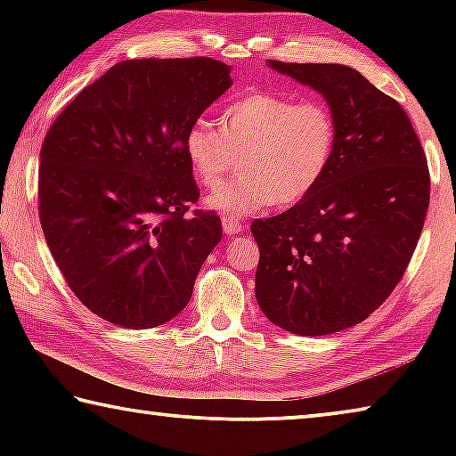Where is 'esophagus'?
Wrapping results in <instances>:
<instances>
[{"label": "esophagus", "mask_w": 456, "mask_h": 456, "mask_svg": "<svg viewBox=\"0 0 456 456\" xmlns=\"http://www.w3.org/2000/svg\"><path fill=\"white\" fill-rule=\"evenodd\" d=\"M223 231H225L227 235H235V233H241L243 225H241V223H239L237 219L223 217Z\"/></svg>", "instance_id": "34e87169"}]
</instances>
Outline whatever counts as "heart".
<instances>
[{
  "mask_svg": "<svg viewBox=\"0 0 456 456\" xmlns=\"http://www.w3.org/2000/svg\"><path fill=\"white\" fill-rule=\"evenodd\" d=\"M219 127L199 118L183 149L195 179L213 187L243 152L241 176L205 197L207 209L239 219L272 203L293 205L318 187L334 159L336 120L320 100L253 92L221 112Z\"/></svg>",
  "mask_w": 456,
  "mask_h": 456,
  "instance_id": "1",
  "label": "heart"
}]
</instances>
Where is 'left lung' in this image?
<instances>
[{
	"label": "left lung",
	"mask_w": 456,
	"mask_h": 456,
	"mask_svg": "<svg viewBox=\"0 0 456 456\" xmlns=\"http://www.w3.org/2000/svg\"><path fill=\"white\" fill-rule=\"evenodd\" d=\"M267 66L322 94L338 134L318 187L251 223L256 297L285 331L328 336L364 322L403 280L428 209L427 157L403 106L354 68Z\"/></svg>",
	"instance_id": "obj_1"
}]
</instances>
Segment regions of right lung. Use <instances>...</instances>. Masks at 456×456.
Returning a JSON list of instances; mask_svg holds the SVG:
<instances>
[{"instance_id":"obj_1","label":"right lung","mask_w":456,"mask_h":456,"mask_svg":"<svg viewBox=\"0 0 456 456\" xmlns=\"http://www.w3.org/2000/svg\"><path fill=\"white\" fill-rule=\"evenodd\" d=\"M211 58L125 60L84 88L44 138L40 221L76 297L128 330L173 320L221 241L199 189L187 128L231 88Z\"/></svg>"}]
</instances>
